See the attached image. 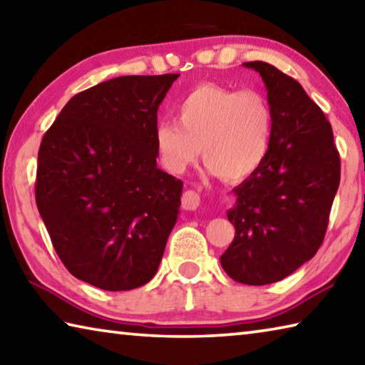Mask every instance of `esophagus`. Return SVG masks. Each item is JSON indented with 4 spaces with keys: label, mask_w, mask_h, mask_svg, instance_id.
<instances>
[{
    "label": "esophagus",
    "mask_w": 365,
    "mask_h": 365,
    "mask_svg": "<svg viewBox=\"0 0 365 365\" xmlns=\"http://www.w3.org/2000/svg\"><path fill=\"white\" fill-rule=\"evenodd\" d=\"M182 208L184 210H189V212H194L200 207V195L199 192H195V190H186V192L182 194Z\"/></svg>",
    "instance_id": "obj_1"
}]
</instances>
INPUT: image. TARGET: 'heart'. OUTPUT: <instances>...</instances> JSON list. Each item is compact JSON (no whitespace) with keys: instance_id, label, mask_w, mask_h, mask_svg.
I'll return each instance as SVG.
<instances>
[{"instance_id":"obj_1","label":"heart","mask_w":365,"mask_h":365,"mask_svg":"<svg viewBox=\"0 0 365 365\" xmlns=\"http://www.w3.org/2000/svg\"><path fill=\"white\" fill-rule=\"evenodd\" d=\"M178 123L158 121L153 140L166 170L182 173L203 157L210 170L240 181L267 157L274 118L269 102L258 89H235L205 83L194 88L175 108Z\"/></svg>"}]
</instances>
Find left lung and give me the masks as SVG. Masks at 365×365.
Instances as JSON below:
<instances>
[{
    "label": "left lung",
    "mask_w": 365,
    "mask_h": 365,
    "mask_svg": "<svg viewBox=\"0 0 365 365\" xmlns=\"http://www.w3.org/2000/svg\"><path fill=\"white\" fill-rule=\"evenodd\" d=\"M244 66L264 81L274 128L263 165L234 189L227 220L235 237L220 259L235 282L266 285L290 276L322 245L340 153L329 120L297 80L261 61Z\"/></svg>",
    "instance_id": "1"
}]
</instances>
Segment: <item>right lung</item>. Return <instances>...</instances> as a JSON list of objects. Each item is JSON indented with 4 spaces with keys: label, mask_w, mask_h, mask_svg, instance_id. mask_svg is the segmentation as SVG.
Masks as SVG:
<instances>
[{
    "label": "right lung",
    "mask_w": 365,
    "mask_h": 365,
    "mask_svg": "<svg viewBox=\"0 0 365 365\" xmlns=\"http://www.w3.org/2000/svg\"><path fill=\"white\" fill-rule=\"evenodd\" d=\"M178 73L128 75L75 94L38 152L35 199L68 272L108 292L155 276L182 181L157 168V110Z\"/></svg>",
    "instance_id": "right-lung-1"
}]
</instances>
